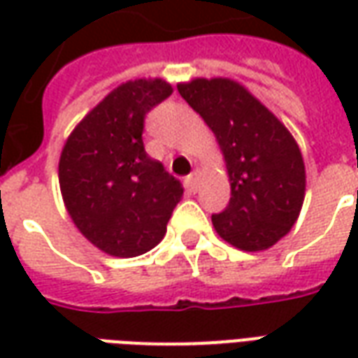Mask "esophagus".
<instances>
[{
	"instance_id": "esophagus-1",
	"label": "esophagus",
	"mask_w": 358,
	"mask_h": 358,
	"mask_svg": "<svg viewBox=\"0 0 358 358\" xmlns=\"http://www.w3.org/2000/svg\"><path fill=\"white\" fill-rule=\"evenodd\" d=\"M199 176H201V172L195 169V171H192V174H189V176L186 178V187L189 189V192H195V189H197V184H199Z\"/></svg>"
}]
</instances>
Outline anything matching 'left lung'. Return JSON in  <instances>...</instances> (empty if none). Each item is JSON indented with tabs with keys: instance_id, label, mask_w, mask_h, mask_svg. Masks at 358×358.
I'll return each instance as SVG.
<instances>
[{
	"instance_id": "8db88e82",
	"label": "left lung",
	"mask_w": 358,
	"mask_h": 358,
	"mask_svg": "<svg viewBox=\"0 0 358 358\" xmlns=\"http://www.w3.org/2000/svg\"><path fill=\"white\" fill-rule=\"evenodd\" d=\"M217 141L230 178V201L213 215L218 236L241 251H263L292 230L305 199V163L289 130L230 78L178 84Z\"/></svg>"
}]
</instances>
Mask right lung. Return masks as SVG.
Wrapping results in <instances>:
<instances>
[{
    "instance_id": "add662e5",
    "label": "right lung",
    "mask_w": 358,
    "mask_h": 358,
    "mask_svg": "<svg viewBox=\"0 0 358 358\" xmlns=\"http://www.w3.org/2000/svg\"><path fill=\"white\" fill-rule=\"evenodd\" d=\"M172 94L169 82L113 90L69 136L59 159L63 201L82 236L113 257L148 253L164 238L184 187L145 153V115Z\"/></svg>"
}]
</instances>
